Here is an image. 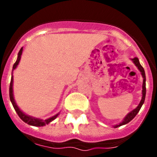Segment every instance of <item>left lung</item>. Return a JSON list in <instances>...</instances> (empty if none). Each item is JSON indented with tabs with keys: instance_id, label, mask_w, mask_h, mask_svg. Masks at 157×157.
Wrapping results in <instances>:
<instances>
[{
	"instance_id": "8db88e82",
	"label": "left lung",
	"mask_w": 157,
	"mask_h": 157,
	"mask_svg": "<svg viewBox=\"0 0 157 157\" xmlns=\"http://www.w3.org/2000/svg\"><path fill=\"white\" fill-rule=\"evenodd\" d=\"M132 61H133V63L135 64V66L139 68V70L140 71V72H141L142 76H143V78H144V81H143V90H142V92H143V97H142V99L141 101H140V103H139V106H138L135 109L133 110L132 112L128 113V114L126 115V117H124V120H123L119 124L115 125V128H117V127L121 126L123 124H127V123H129L130 121H132V120L134 119V117H135V116L138 114V112H139V110H140V108L142 107V106H143V104H144V100H145V96H146V76H145V71H144V67L141 66V64L139 63V60L138 58H134V59H132Z\"/></svg>"
}]
</instances>
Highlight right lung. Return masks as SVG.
Returning a JSON list of instances; mask_svg holds the SVG:
<instances>
[{"label":"right lung","instance_id":"obj_1","mask_svg":"<svg viewBox=\"0 0 157 157\" xmlns=\"http://www.w3.org/2000/svg\"><path fill=\"white\" fill-rule=\"evenodd\" d=\"M22 52H23V48H21L20 50H19V52L18 54V58H17V60L14 63L13 66V71L14 69L17 67L18 66V63L20 61L21 59V55H22ZM10 98L11 103H12V105H13V108L17 112V114L18 115V117H20V119L22 121L27 123V124H30V125H33V126H43V125H45V124H48L49 123L54 121L55 118H56L58 116H59V113L56 114L54 117H50L49 119H46L45 121H42V120L40 119H37V118H35V117H30V116H28V115L24 114L22 111H21L18 107L16 104L15 101H14V98H13V76H11V81H10Z\"/></svg>","mask_w":157,"mask_h":157}]
</instances>
